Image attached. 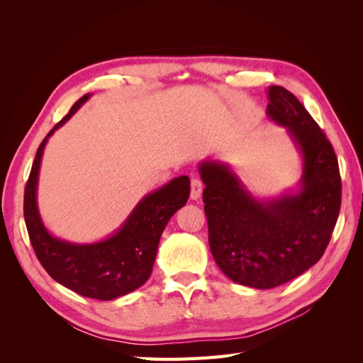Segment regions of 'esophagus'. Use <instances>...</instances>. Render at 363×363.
I'll return each instance as SVG.
<instances>
[{
  "instance_id": "obj_1",
  "label": "esophagus",
  "mask_w": 363,
  "mask_h": 363,
  "mask_svg": "<svg viewBox=\"0 0 363 363\" xmlns=\"http://www.w3.org/2000/svg\"><path fill=\"white\" fill-rule=\"evenodd\" d=\"M203 192V182L200 179H192L191 180V199L199 200Z\"/></svg>"
}]
</instances>
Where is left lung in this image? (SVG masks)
<instances>
[{
  "instance_id": "left-lung-1",
  "label": "left lung",
  "mask_w": 363,
  "mask_h": 363,
  "mask_svg": "<svg viewBox=\"0 0 363 363\" xmlns=\"http://www.w3.org/2000/svg\"><path fill=\"white\" fill-rule=\"evenodd\" d=\"M269 119L288 128L303 156L301 189L259 201L227 164H200L208 247L228 279L256 289L280 286L313 267L330 242L340 208L335 150L296 96L268 87Z\"/></svg>"
}]
</instances>
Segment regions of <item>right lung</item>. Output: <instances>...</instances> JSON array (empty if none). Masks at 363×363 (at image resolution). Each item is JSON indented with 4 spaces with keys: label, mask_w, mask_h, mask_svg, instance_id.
I'll return each mask as SVG.
<instances>
[{
    "label": "right lung",
    "mask_w": 363,
    "mask_h": 363,
    "mask_svg": "<svg viewBox=\"0 0 363 363\" xmlns=\"http://www.w3.org/2000/svg\"><path fill=\"white\" fill-rule=\"evenodd\" d=\"M77 101L42 140L24 192V218L40 265L57 283L87 298L108 301L140 288L151 276L159 240L169 218L189 199V177L182 175L145 195L118 232L95 244H72L54 238L43 225L38 201V175L48 138L89 100Z\"/></svg>",
    "instance_id": "add662e5"
}]
</instances>
